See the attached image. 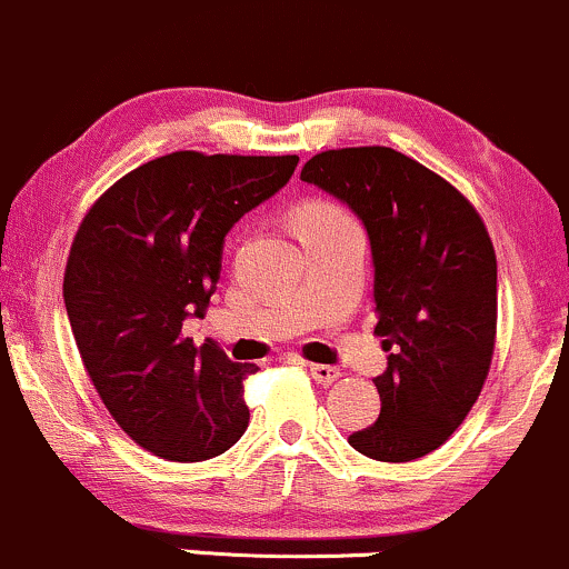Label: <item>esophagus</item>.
Masks as SVG:
<instances>
[{
    "mask_svg": "<svg viewBox=\"0 0 569 569\" xmlns=\"http://www.w3.org/2000/svg\"><path fill=\"white\" fill-rule=\"evenodd\" d=\"M309 373L311 379L317 381V385H333V381H338V368H330V366H319V362H311L309 366Z\"/></svg>",
    "mask_w": 569,
    "mask_h": 569,
    "instance_id": "obj_1",
    "label": "esophagus"
}]
</instances>
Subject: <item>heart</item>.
<instances>
[{"mask_svg": "<svg viewBox=\"0 0 569 569\" xmlns=\"http://www.w3.org/2000/svg\"><path fill=\"white\" fill-rule=\"evenodd\" d=\"M343 222H352V217L330 201H306L292 212V228L298 236L325 231V228L343 226Z\"/></svg>", "mask_w": 569, "mask_h": 569, "instance_id": "heart-1", "label": "heart"}]
</instances>
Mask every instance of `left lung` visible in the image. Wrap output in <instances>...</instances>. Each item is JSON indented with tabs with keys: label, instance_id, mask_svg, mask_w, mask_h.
<instances>
[{
	"label": "left lung",
	"instance_id": "left-lung-1",
	"mask_svg": "<svg viewBox=\"0 0 569 569\" xmlns=\"http://www.w3.org/2000/svg\"><path fill=\"white\" fill-rule=\"evenodd\" d=\"M301 180L360 217L373 254V333L387 370L381 413L349 446L411 462L449 440L487 381L497 333V258L473 203L392 147H343L306 161Z\"/></svg>",
	"mask_w": 569,
	"mask_h": 569
}]
</instances>
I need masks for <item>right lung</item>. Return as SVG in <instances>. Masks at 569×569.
Wrapping results in <instances>:
<instances>
[{"mask_svg": "<svg viewBox=\"0 0 569 569\" xmlns=\"http://www.w3.org/2000/svg\"><path fill=\"white\" fill-rule=\"evenodd\" d=\"M298 156L180 150L120 177L82 217L63 303L101 403L150 455L220 457L244 436L250 362L182 336L217 290L226 233L290 182Z\"/></svg>", "mask_w": 569, "mask_h": 569, "instance_id": "add662e5", "label": "right lung"}]
</instances>
